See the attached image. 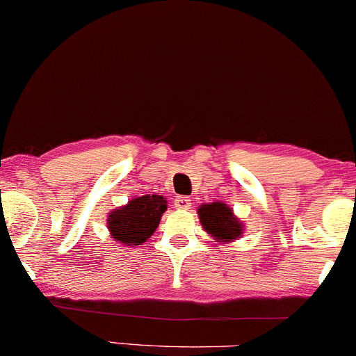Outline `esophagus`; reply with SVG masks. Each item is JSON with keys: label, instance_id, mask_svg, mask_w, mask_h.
Instances as JSON below:
<instances>
[{"label": "esophagus", "instance_id": "34e87169", "mask_svg": "<svg viewBox=\"0 0 356 356\" xmlns=\"http://www.w3.org/2000/svg\"><path fill=\"white\" fill-rule=\"evenodd\" d=\"M174 206L177 207V209H182V211L191 209V199L189 197H184V195H179V197H175Z\"/></svg>", "mask_w": 356, "mask_h": 356}]
</instances>
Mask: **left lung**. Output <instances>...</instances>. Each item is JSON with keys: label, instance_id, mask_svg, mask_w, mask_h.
I'll use <instances>...</instances> for the list:
<instances>
[{"label": "left lung", "instance_id": "obj_1", "mask_svg": "<svg viewBox=\"0 0 356 356\" xmlns=\"http://www.w3.org/2000/svg\"><path fill=\"white\" fill-rule=\"evenodd\" d=\"M204 231L211 234L218 243H231L244 232L243 222L224 202L202 204L197 209Z\"/></svg>", "mask_w": 356, "mask_h": 356}]
</instances>
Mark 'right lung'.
Returning <instances> with one entry per match:
<instances>
[{
	"instance_id": "1",
	"label": "right lung",
	"mask_w": 356,
	"mask_h": 356,
	"mask_svg": "<svg viewBox=\"0 0 356 356\" xmlns=\"http://www.w3.org/2000/svg\"><path fill=\"white\" fill-rule=\"evenodd\" d=\"M165 211L164 195L152 194L130 199L127 206L108 212V231L113 239L125 246H140L157 229Z\"/></svg>"
}]
</instances>
